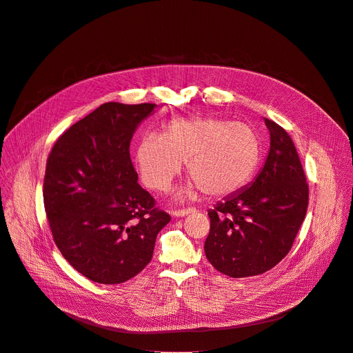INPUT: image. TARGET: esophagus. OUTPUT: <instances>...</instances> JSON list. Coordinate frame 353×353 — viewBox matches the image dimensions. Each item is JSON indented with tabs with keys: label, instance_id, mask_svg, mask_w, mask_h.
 Listing matches in <instances>:
<instances>
[{
	"label": "esophagus",
	"instance_id": "obj_1",
	"mask_svg": "<svg viewBox=\"0 0 353 353\" xmlns=\"http://www.w3.org/2000/svg\"><path fill=\"white\" fill-rule=\"evenodd\" d=\"M194 212V208H185V209H174L173 210V216L176 217H183V216H187L188 213Z\"/></svg>",
	"mask_w": 353,
	"mask_h": 353
}]
</instances>
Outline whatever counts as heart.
Segmentation results:
<instances>
[{
  "label": "heart",
  "instance_id": "heart-1",
  "mask_svg": "<svg viewBox=\"0 0 353 353\" xmlns=\"http://www.w3.org/2000/svg\"><path fill=\"white\" fill-rule=\"evenodd\" d=\"M261 155L255 132L244 123L217 117H179L162 126L161 134H147L136 145L134 162L143 183L165 192L187 162L194 188L210 198L241 188L254 174Z\"/></svg>",
  "mask_w": 353,
  "mask_h": 353
}]
</instances>
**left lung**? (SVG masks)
<instances>
[{
	"label": "left lung",
	"instance_id": "8db88e82",
	"mask_svg": "<svg viewBox=\"0 0 353 353\" xmlns=\"http://www.w3.org/2000/svg\"><path fill=\"white\" fill-rule=\"evenodd\" d=\"M270 151L263 169L245 190L208 212L210 230L205 255L220 273L262 274L291 251L306 216L309 185L290 134L270 119Z\"/></svg>",
	"mask_w": 353,
	"mask_h": 353
}]
</instances>
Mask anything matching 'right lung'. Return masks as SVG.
<instances>
[{"label": "right lung", "instance_id": "add662e5", "mask_svg": "<svg viewBox=\"0 0 353 353\" xmlns=\"http://www.w3.org/2000/svg\"><path fill=\"white\" fill-rule=\"evenodd\" d=\"M155 103L106 102L54 144L44 176V208L63 258L84 277L121 284L152 259L170 214L139 183L130 141Z\"/></svg>", "mask_w": 353, "mask_h": 353}]
</instances>
